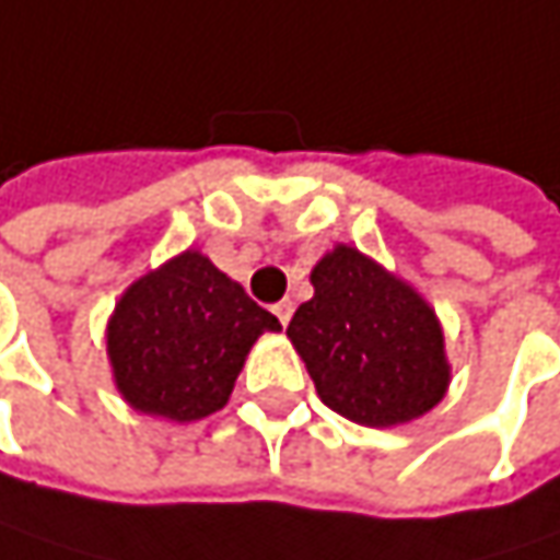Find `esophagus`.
Masks as SVG:
<instances>
[{"label":"esophagus","mask_w":560,"mask_h":560,"mask_svg":"<svg viewBox=\"0 0 560 560\" xmlns=\"http://www.w3.org/2000/svg\"><path fill=\"white\" fill-rule=\"evenodd\" d=\"M272 313L279 316L281 326H288V319H291V313H294V304H291V301H279V304L272 307Z\"/></svg>","instance_id":"esophagus-1"}]
</instances>
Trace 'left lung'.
Returning a JSON list of instances; mask_svg holds the SVG:
<instances>
[{
  "instance_id": "obj_1",
  "label": "left lung",
  "mask_w": 560,
  "mask_h": 560,
  "mask_svg": "<svg viewBox=\"0 0 560 560\" xmlns=\"http://www.w3.org/2000/svg\"><path fill=\"white\" fill-rule=\"evenodd\" d=\"M311 284L288 339L329 409L364 428H396L444 399V326L415 284L348 244L323 253Z\"/></svg>"
}]
</instances>
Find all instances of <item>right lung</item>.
Returning <instances> with one entry per match:
<instances>
[{
    "label": "right lung",
    "instance_id": "obj_1",
    "mask_svg": "<svg viewBox=\"0 0 560 560\" xmlns=\"http://www.w3.org/2000/svg\"><path fill=\"white\" fill-rule=\"evenodd\" d=\"M281 323L199 249L132 281L107 319V361L126 406L164 421L224 409L249 348Z\"/></svg>",
    "mask_w": 560,
    "mask_h": 560
}]
</instances>
